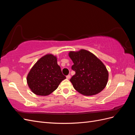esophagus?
I'll use <instances>...</instances> for the list:
<instances>
[{
  "mask_svg": "<svg viewBox=\"0 0 135 135\" xmlns=\"http://www.w3.org/2000/svg\"><path fill=\"white\" fill-rule=\"evenodd\" d=\"M70 77H71L70 75H67V76H66V78H67L68 79H69L70 78Z\"/></svg>",
  "mask_w": 135,
  "mask_h": 135,
  "instance_id": "1",
  "label": "esophagus"
}]
</instances>
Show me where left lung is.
Wrapping results in <instances>:
<instances>
[{"instance_id":"8db88e82","label":"left lung","mask_w":135,"mask_h":135,"mask_svg":"<svg viewBox=\"0 0 135 135\" xmlns=\"http://www.w3.org/2000/svg\"><path fill=\"white\" fill-rule=\"evenodd\" d=\"M69 56L75 71L70 81L74 89L85 96H92L102 91L107 84L109 73L104 64L97 57L85 50L70 51Z\"/></svg>"}]
</instances>
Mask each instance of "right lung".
Here are the masks:
<instances>
[{
	"instance_id": "add662e5",
	"label": "right lung",
	"mask_w": 135,
	"mask_h": 135,
	"mask_svg": "<svg viewBox=\"0 0 135 135\" xmlns=\"http://www.w3.org/2000/svg\"><path fill=\"white\" fill-rule=\"evenodd\" d=\"M66 76L57 64V57L48 54L36 62L27 76V83L35 95L47 96L57 88Z\"/></svg>"
}]
</instances>
